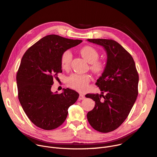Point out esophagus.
I'll return each mask as SVG.
<instances>
[{"instance_id":"esophagus-1","label":"esophagus","mask_w":157,"mask_h":157,"mask_svg":"<svg viewBox=\"0 0 157 157\" xmlns=\"http://www.w3.org/2000/svg\"><path fill=\"white\" fill-rule=\"evenodd\" d=\"M85 98V95H83V94H80L79 96V100H83Z\"/></svg>"}]
</instances>
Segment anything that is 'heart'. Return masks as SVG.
<instances>
[{"label":"heart","instance_id":"obj_1","mask_svg":"<svg viewBox=\"0 0 157 157\" xmlns=\"http://www.w3.org/2000/svg\"><path fill=\"white\" fill-rule=\"evenodd\" d=\"M81 56L88 62L90 63V69L95 75H101L105 69V62L101 60H98L99 53L92 46H85L79 51ZM72 55L70 51H65L60 59L61 66L63 69H68L71 64ZM90 81V77L88 74H74L67 78V85L79 92H83L88 88V85Z\"/></svg>","mask_w":157,"mask_h":157}]
</instances>
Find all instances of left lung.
Wrapping results in <instances>:
<instances>
[{
  "label": "left lung",
  "mask_w": 157,
  "mask_h": 157,
  "mask_svg": "<svg viewBox=\"0 0 157 157\" xmlns=\"http://www.w3.org/2000/svg\"><path fill=\"white\" fill-rule=\"evenodd\" d=\"M89 42L103 46L107 53L105 71L95 85L101 94L85 95L95 101L87 119L95 130L107 133L118 128L130 112L138 95L139 75L132 56L117 41L88 39Z\"/></svg>",
  "instance_id": "1"
}]
</instances>
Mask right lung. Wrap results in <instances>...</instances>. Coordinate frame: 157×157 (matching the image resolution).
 Listing matches in <instances>:
<instances>
[{"label": "right lung", "mask_w": 157, "mask_h": 157, "mask_svg": "<svg viewBox=\"0 0 157 157\" xmlns=\"http://www.w3.org/2000/svg\"><path fill=\"white\" fill-rule=\"evenodd\" d=\"M81 40L52 34L40 39L24 53L16 74L18 99L30 120L44 130L60 126L67 117L69 107L79 94L67 88L55 94L51 90L53 79L61 73L62 53Z\"/></svg>", "instance_id": "add662e5"}]
</instances>
